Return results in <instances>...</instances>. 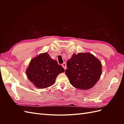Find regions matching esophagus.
Returning a JSON list of instances; mask_svg holds the SVG:
<instances>
[{
    "mask_svg": "<svg viewBox=\"0 0 124 124\" xmlns=\"http://www.w3.org/2000/svg\"><path fill=\"white\" fill-rule=\"evenodd\" d=\"M62 66L63 67V68H64L65 70L66 69V68H67V66H66V63L65 62H63V63H62Z\"/></svg>",
    "mask_w": 124,
    "mask_h": 124,
    "instance_id": "34e87169",
    "label": "esophagus"
}]
</instances>
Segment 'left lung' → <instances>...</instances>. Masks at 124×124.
Segmentation results:
<instances>
[{
	"label": "left lung",
	"instance_id": "left-lung-1",
	"mask_svg": "<svg viewBox=\"0 0 124 124\" xmlns=\"http://www.w3.org/2000/svg\"><path fill=\"white\" fill-rule=\"evenodd\" d=\"M65 74L73 87L82 90L91 89L102 73L99 60L90 53L73 54L67 61Z\"/></svg>",
	"mask_w": 124,
	"mask_h": 124
}]
</instances>
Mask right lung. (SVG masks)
I'll use <instances>...</instances> for the list:
<instances>
[{
  "label": "right lung",
  "instance_id": "1",
  "mask_svg": "<svg viewBox=\"0 0 124 124\" xmlns=\"http://www.w3.org/2000/svg\"><path fill=\"white\" fill-rule=\"evenodd\" d=\"M65 72L63 67L52 59L47 53L33 58L26 71L28 80L38 88H46L53 85L58 75Z\"/></svg>",
  "mask_w": 124,
  "mask_h": 124
}]
</instances>
